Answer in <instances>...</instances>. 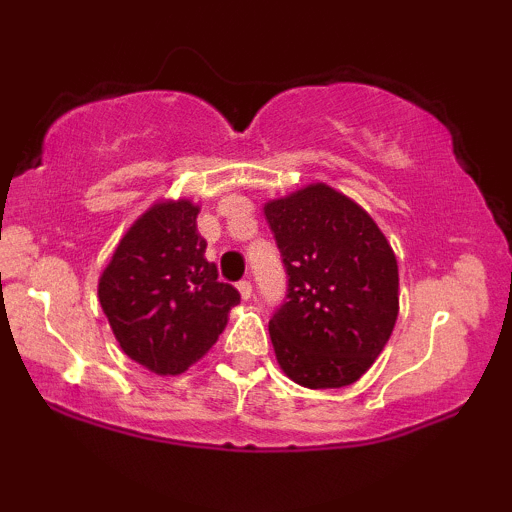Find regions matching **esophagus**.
Instances as JSON below:
<instances>
[{
  "instance_id": "1",
  "label": "esophagus",
  "mask_w": 512,
  "mask_h": 512,
  "mask_svg": "<svg viewBox=\"0 0 512 512\" xmlns=\"http://www.w3.org/2000/svg\"><path fill=\"white\" fill-rule=\"evenodd\" d=\"M238 293H240V298H243V301H250V298H252V284H250V281H240Z\"/></svg>"
}]
</instances>
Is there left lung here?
I'll use <instances>...</instances> for the list:
<instances>
[{
  "label": "left lung",
  "instance_id": "8db88e82",
  "mask_svg": "<svg viewBox=\"0 0 512 512\" xmlns=\"http://www.w3.org/2000/svg\"><path fill=\"white\" fill-rule=\"evenodd\" d=\"M289 274L269 320L276 361L293 383H356L385 349L399 315L395 250L361 204L327 182L264 204Z\"/></svg>",
  "mask_w": 512,
  "mask_h": 512
}]
</instances>
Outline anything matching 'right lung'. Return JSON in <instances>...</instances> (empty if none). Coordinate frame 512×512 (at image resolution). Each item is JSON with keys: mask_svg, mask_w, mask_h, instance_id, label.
I'll use <instances>...</instances> for the list:
<instances>
[{"mask_svg": "<svg viewBox=\"0 0 512 512\" xmlns=\"http://www.w3.org/2000/svg\"><path fill=\"white\" fill-rule=\"evenodd\" d=\"M197 214L192 199H158L127 228L98 279L120 349L156 375H180L207 356L240 303L204 255Z\"/></svg>", "mask_w": 512, "mask_h": 512, "instance_id": "add662e5", "label": "right lung"}]
</instances>
